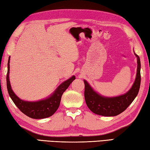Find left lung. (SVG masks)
Returning <instances> with one entry per match:
<instances>
[{
    "label": "left lung",
    "mask_w": 150,
    "mask_h": 150,
    "mask_svg": "<svg viewBox=\"0 0 150 150\" xmlns=\"http://www.w3.org/2000/svg\"><path fill=\"white\" fill-rule=\"evenodd\" d=\"M137 57V73L132 87L126 94L116 97H106L101 96L93 89L89 84L84 80L85 99L88 108L96 115L104 116H115L122 112L133 102L138 95L141 82V63L139 57Z\"/></svg>",
    "instance_id": "obj_1"
}]
</instances>
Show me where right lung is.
Here are the masks:
<instances>
[{"instance_id":"add662e5","label":"right lung","mask_w":150,"mask_h":150,"mask_svg":"<svg viewBox=\"0 0 150 150\" xmlns=\"http://www.w3.org/2000/svg\"><path fill=\"white\" fill-rule=\"evenodd\" d=\"M9 71L10 57L8 58V71L6 75V86L8 94L12 101L22 112L29 116L30 118L34 119L47 118L54 115L59 108L63 93L69 87L73 81L75 79V76H72L69 79L62 83L54 91V93L45 99L35 102H29L20 99L12 90L9 80Z\"/></svg>"}]
</instances>
